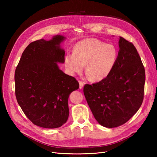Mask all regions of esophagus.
Returning <instances> with one entry per match:
<instances>
[{
    "label": "esophagus",
    "mask_w": 157,
    "mask_h": 157,
    "mask_svg": "<svg viewBox=\"0 0 157 157\" xmlns=\"http://www.w3.org/2000/svg\"><path fill=\"white\" fill-rule=\"evenodd\" d=\"M84 83L83 82L79 81V88H80V89H82L84 86Z\"/></svg>",
    "instance_id": "34e87169"
}]
</instances>
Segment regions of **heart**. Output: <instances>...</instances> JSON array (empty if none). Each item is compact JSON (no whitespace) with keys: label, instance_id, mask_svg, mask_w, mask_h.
Returning a JSON list of instances; mask_svg holds the SVG:
<instances>
[{"label":"heart","instance_id":"obj_1","mask_svg":"<svg viewBox=\"0 0 157 157\" xmlns=\"http://www.w3.org/2000/svg\"><path fill=\"white\" fill-rule=\"evenodd\" d=\"M118 58L115 46L96 39L78 42L73 53H67L64 64L71 75L82 72L84 68L92 80L99 81L107 78L115 67Z\"/></svg>","mask_w":157,"mask_h":157}]
</instances>
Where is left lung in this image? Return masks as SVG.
Masks as SVG:
<instances>
[{
  "mask_svg": "<svg viewBox=\"0 0 157 157\" xmlns=\"http://www.w3.org/2000/svg\"><path fill=\"white\" fill-rule=\"evenodd\" d=\"M115 67L107 78L85 84L84 94L99 124L115 128L124 124L141 107L144 96L145 73L135 46L124 38Z\"/></svg>",
  "mask_w": 157,
  "mask_h": 157,
  "instance_id": "1",
  "label": "left lung"
}]
</instances>
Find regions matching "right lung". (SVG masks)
<instances>
[{
  "label": "right lung",
  "mask_w": 157,
  "mask_h": 157,
  "mask_svg": "<svg viewBox=\"0 0 157 157\" xmlns=\"http://www.w3.org/2000/svg\"><path fill=\"white\" fill-rule=\"evenodd\" d=\"M66 38L34 41L23 51L15 71L16 96L26 117L33 124L56 128L67 122L70 94L79 88L73 77L60 70L65 51L60 44Z\"/></svg>",
  "instance_id": "1"
}]
</instances>
